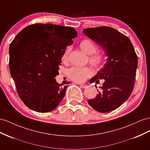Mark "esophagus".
<instances>
[{
  "label": "esophagus",
  "instance_id": "obj_1",
  "mask_svg": "<svg viewBox=\"0 0 150 150\" xmlns=\"http://www.w3.org/2000/svg\"><path fill=\"white\" fill-rule=\"evenodd\" d=\"M80 87H82V88H86L87 87V85L86 84H80Z\"/></svg>",
  "mask_w": 150,
  "mask_h": 150
}]
</instances>
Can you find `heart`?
Masks as SVG:
<instances>
[{"instance_id": "obj_1", "label": "heart", "mask_w": 150, "mask_h": 150, "mask_svg": "<svg viewBox=\"0 0 150 150\" xmlns=\"http://www.w3.org/2000/svg\"><path fill=\"white\" fill-rule=\"evenodd\" d=\"M80 48L88 55V62L95 68L101 67L105 62L104 55L99 52H97V46L93 41L85 39L79 43ZM70 48L68 47L64 51L62 55V60L64 63L68 61ZM93 74V70L90 67H73L68 69L67 75L70 79L75 82H83L87 78L91 76Z\"/></svg>"}]
</instances>
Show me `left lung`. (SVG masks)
<instances>
[{
	"label": "left lung",
	"mask_w": 150,
	"mask_h": 150,
	"mask_svg": "<svg viewBox=\"0 0 150 150\" xmlns=\"http://www.w3.org/2000/svg\"><path fill=\"white\" fill-rule=\"evenodd\" d=\"M83 33L102 48L108 57L104 67L90 80L99 83V80L104 79L102 91H97L99 93L88 103L98 112H110L122 105L133 91L137 54L129 38L112 28H86Z\"/></svg>",
	"instance_id": "8db88e82"
}]
</instances>
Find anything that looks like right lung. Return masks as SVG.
Masks as SVG:
<instances>
[{
  "instance_id": "1",
  "label": "right lung",
  "mask_w": 150,
  "mask_h": 150,
  "mask_svg": "<svg viewBox=\"0 0 150 150\" xmlns=\"http://www.w3.org/2000/svg\"><path fill=\"white\" fill-rule=\"evenodd\" d=\"M76 36L73 28L35 24L23 29L12 41L11 74L20 99L28 108L48 112L60 103L67 86L62 87L54 77L59 75L63 53Z\"/></svg>"
}]
</instances>
